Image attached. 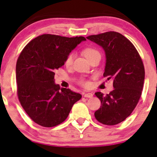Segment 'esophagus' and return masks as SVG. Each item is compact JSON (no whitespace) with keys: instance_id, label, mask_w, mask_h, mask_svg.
<instances>
[{"instance_id":"obj_1","label":"esophagus","mask_w":157,"mask_h":157,"mask_svg":"<svg viewBox=\"0 0 157 157\" xmlns=\"http://www.w3.org/2000/svg\"><path fill=\"white\" fill-rule=\"evenodd\" d=\"M84 97H86V98H92V97H93V94H92V93H86L84 94Z\"/></svg>"}]
</instances>
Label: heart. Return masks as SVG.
Instances as JSON below:
<instances>
[{"mask_svg": "<svg viewBox=\"0 0 157 157\" xmlns=\"http://www.w3.org/2000/svg\"><path fill=\"white\" fill-rule=\"evenodd\" d=\"M83 54H84L85 57L87 59H89L90 57L92 56L97 54V53H99L97 50H96L95 48H85L84 50H83ZM73 59H74V53H71L68 55V56L66 57V61H65L66 66H68L71 65V63L73 62ZM81 83L83 86H87L89 85V83H88L87 82H86V81H81Z\"/></svg>", "mask_w": 157, "mask_h": 157, "instance_id": "heart-1", "label": "heart"}]
</instances>
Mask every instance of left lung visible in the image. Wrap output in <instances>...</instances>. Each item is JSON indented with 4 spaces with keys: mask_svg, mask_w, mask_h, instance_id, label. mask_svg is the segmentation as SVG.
<instances>
[{
    "mask_svg": "<svg viewBox=\"0 0 157 157\" xmlns=\"http://www.w3.org/2000/svg\"><path fill=\"white\" fill-rule=\"evenodd\" d=\"M86 38L104 49V76L113 79L114 89L106 95L95 93L101 106L94 116L103 124L116 125L132 113L141 97L145 77L142 60L132 43L117 32H106Z\"/></svg>",
    "mask_w": 157,
    "mask_h": 157,
    "instance_id": "left-lung-1",
    "label": "left lung"
}]
</instances>
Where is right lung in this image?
I'll use <instances>...</instances> for the list:
<instances>
[{
	"label": "right lung",
	"mask_w": 157,
	"mask_h": 157,
	"mask_svg": "<svg viewBox=\"0 0 157 157\" xmlns=\"http://www.w3.org/2000/svg\"><path fill=\"white\" fill-rule=\"evenodd\" d=\"M83 36L68 38L44 34L31 40L19 56L16 78L19 101L29 117L44 127L65 121L80 94L55 83V71L64 65L66 57Z\"/></svg>",
	"instance_id": "1"
}]
</instances>
